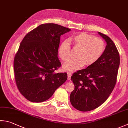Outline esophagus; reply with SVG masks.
Here are the masks:
<instances>
[{"label": "esophagus", "mask_w": 128, "mask_h": 128, "mask_svg": "<svg viewBox=\"0 0 128 128\" xmlns=\"http://www.w3.org/2000/svg\"><path fill=\"white\" fill-rule=\"evenodd\" d=\"M67 74H68V80H70L71 76H72L71 72H67Z\"/></svg>", "instance_id": "34e87169"}]
</instances>
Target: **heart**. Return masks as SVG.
I'll list each match as a JSON object with an SVG mask.
<instances>
[{"label":"heart","mask_w":128,"mask_h":128,"mask_svg":"<svg viewBox=\"0 0 128 128\" xmlns=\"http://www.w3.org/2000/svg\"><path fill=\"white\" fill-rule=\"evenodd\" d=\"M69 42L79 48L78 58L69 60L63 65L66 70L75 71L86 64L90 66L96 62L105 50L104 41L86 32L75 35L69 38ZM59 55L62 60L67 61L71 57L70 45L67 40L62 42L59 47Z\"/></svg>","instance_id":"heart-1"}]
</instances>
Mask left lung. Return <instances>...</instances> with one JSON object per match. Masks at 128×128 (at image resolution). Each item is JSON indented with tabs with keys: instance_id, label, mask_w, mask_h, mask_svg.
Masks as SVG:
<instances>
[{
	"instance_id": "obj_1",
	"label": "left lung",
	"mask_w": 128,
	"mask_h": 128,
	"mask_svg": "<svg viewBox=\"0 0 128 128\" xmlns=\"http://www.w3.org/2000/svg\"><path fill=\"white\" fill-rule=\"evenodd\" d=\"M106 42L103 54L96 62L77 71L71 77L74 89L70 96L72 106L88 112L106 101L116 84L120 56L116 45L109 36L98 32Z\"/></svg>"
}]
</instances>
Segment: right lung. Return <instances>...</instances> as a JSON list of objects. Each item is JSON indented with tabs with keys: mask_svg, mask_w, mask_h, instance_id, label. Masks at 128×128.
Listing matches in <instances>:
<instances>
[{
	"mask_svg": "<svg viewBox=\"0 0 128 128\" xmlns=\"http://www.w3.org/2000/svg\"><path fill=\"white\" fill-rule=\"evenodd\" d=\"M70 30L58 24H43L22 39L14 58V76L19 92L30 102L49 99L67 80L66 72L54 71L61 66L58 57L60 36Z\"/></svg>",
	"mask_w": 128,
	"mask_h": 128,
	"instance_id": "add662e5",
	"label": "right lung"
}]
</instances>
